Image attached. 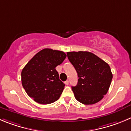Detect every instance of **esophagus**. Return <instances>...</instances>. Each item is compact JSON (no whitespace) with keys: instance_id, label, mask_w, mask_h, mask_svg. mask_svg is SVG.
Returning a JSON list of instances; mask_svg holds the SVG:
<instances>
[{"instance_id":"esophagus-1","label":"esophagus","mask_w":131,"mask_h":131,"mask_svg":"<svg viewBox=\"0 0 131 131\" xmlns=\"http://www.w3.org/2000/svg\"><path fill=\"white\" fill-rule=\"evenodd\" d=\"M64 83H65V84H66V85H69V80H66V82H64Z\"/></svg>"}]
</instances>
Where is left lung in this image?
Here are the masks:
<instances>
[{
    "instance_id": "1",
    "label": "left lung",
    "mask_w": 131,
    "mask_h": 131,
    "mask_svg": "<svg viewBox=\"0 0 131 131\" xmlns=\"http://www.w3.org/2000/svg\"><path fill=\"white\" fill-rule=\"evenodd\" d=\"M67 55L78 74V83L72 87L76 99L85 105L100 101L113 78L109 64L91 52H68Z\"/></svg>"
}]
</instances>
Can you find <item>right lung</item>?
<instances>
[{"label": "right lung", "instance_id": "right-lung-1", "mask_svg": "<svg viewBox=\"0 0 131 131\" xmlns=\"http://www.w3.org/2000/svg\"><path fill=\"white\" fill-rule=\"evenodd\" d=\"M63 51L43 49L37 53L23 68L21 80L29 97L40 104L57 101L64 89L55 68L66 58Z\"/></svg>", "mask_w": 131, "mask_h": 131}]
</instances>
